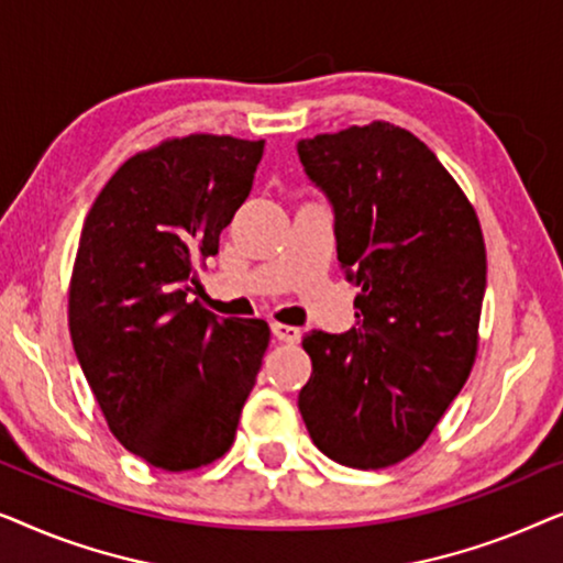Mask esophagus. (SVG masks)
<instances>
[{"label": "esophagus", "mask_w": 563, "mask_h": 563, "mask_svg": "<svg viewBox=\"0 0 563 563\" xmlns=\"http://www.w3.org/2000/svg\"><path fill=\"white\" fill-rule=\"evenodd\" d=\"M272 333L279 343H299V338H302V330L295 325H284V322H274Z\"/></svg>", "instance_id": "obj_1"}]
</instances>
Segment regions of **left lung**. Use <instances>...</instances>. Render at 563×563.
Returning a JSON list of instances; mask_svg holds the SVG:
<instances>
[{
  "instance_id": "1",
  "label": "left lung",
  "mask_w": 563,
  "mask_h": 563,
  "mask_svg": "<svg viewBox=\"0 0 563 563\" xmlns=\"http://www.w3.org/2000/svg\"><path fill=\"white\" fill-rule=\"evenodd\" d=\"M335 210L356 328L312 330L299 412L338 464L384 468L420 449L472 374L487 251L474 205L420 137L374 120L297 145Z\"/></svg>"
}]
</instances>
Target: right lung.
<instances>
[{
  "mask_svg": "<svg viewBox=\"0 0 563 563\" xmlns=\"http://www.w3.org/2000/svg\"><path fill=\"white\" fill-rule=\"evenodd\" d=\"M264 141L195 133L130 156L84 220L68 330L112 435L145 464L225 456L268 349L264 320L189 302L197 266L251 195Z\"/></svg>",
  "mask_w": 563,
  "mask_h": 563,
  "instance_id": "1",
  "label": "right lung"
}]
</instances>
